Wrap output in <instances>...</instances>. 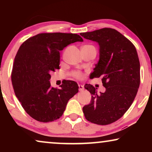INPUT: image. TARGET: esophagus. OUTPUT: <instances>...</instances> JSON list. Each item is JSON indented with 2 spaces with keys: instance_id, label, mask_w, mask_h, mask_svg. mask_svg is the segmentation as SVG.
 I'll list each match as a JSON object with an SVG mask.
<instances>
[{
  "instance_id": "obj_1",
  "label": "esophagus",
  "mask_w": 152,
  "mask_h": 152,
  "mask_svg": "<svg viewBox=\"0 0 152 152\" xmlns=\"http://www.w3.org/2000/svg\"><path fill=\"white\" fill-rule=\"evenodd\" d=\"M84 90V87L82 84H79V91H83Z\"/></svg>"
}]
</instances>
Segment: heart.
Wrapping results in <instances>:
<instances>
[{"mask_svg": "<svg viewBox=\"0 0 152 152\" xmlns=\"http://www.w3.org/2000/svg\"><path fill=\"white\" fill-rule=\"evenodd\" d=\"M72 75L77 79H82L83 77H84V75H83L81 72H79V71L73 72H72Z\"/></svg>", "mask_w": 152, "mask_h": 152, "instance_id": "heart-1", "label": "heart"}]
</instances>
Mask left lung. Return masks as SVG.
Listing matches in <instances>:
<instances>
[{"label":"left lung","mask_w":152,"mask_h":152,"mask_svg":"<svg viewBox=\"0 0 152 152\" xmlns=\"http://www.w3.org/2000/svg\"><path fill=\"white\" fill-rule=\"evenodd\" d=\"M80 35L98 43L99 59L90 77H101L106 88L104 93H98L92 85L84 86L91 93V101L83 112L92 123L111 124L122 117L136 96L140 82L138 53L134 45L115 29L105 28Z\"/></svg>","instance_id":"8db88e82"}]
</instances>
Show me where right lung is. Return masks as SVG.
<instances>
[{
    "label": "right lung",
    "instance_id": "add662e5",
    "mask_svg": "<svg viewBox=\"0 0 152 152\" xmlns=\"http://www.w3.org/2000/svg\"><path fill=\"white\" fill-rule=\"evenodd\" d=\"M83 41L72 33H41L20 45L14 59L12 82L15 95L26 113L41 122L63 115L68 100L78 93L74 81L66 80L57 89L51 86V72L59 69L60 53L70 43Z\"/></svg>",
    "mask_w": 152,
    "mask_h": 152
}]
</instances>
